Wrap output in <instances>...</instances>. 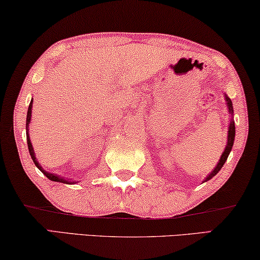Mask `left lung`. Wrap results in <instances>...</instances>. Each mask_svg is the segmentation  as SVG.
I'll return each mask as SVG.
<instances>
[{"label":"left lung","mask_w":260,"mask_h":260,"mask_svg":"<svg viewBox=\"0 0 260 260\" xmlns=\"http://www.w3.org/2000/svg\"><path fill=\"white\" fill-rule=\"evenodd\" d=\"M225 98H226V102H227V106H229V110H230V113L231 115H233V106H232V102H231V99L227 97V95H225ZM234 136H236V126H234V120L233 119H231V123H230V127H229V138H227V145H226V148H225V151L222 152V155H221V157H220V159H219V162H218V165H216V167L214 169H213V172L209 174V175L206 177V180L205 181H208V180H211L213 176L214 175H216V174L219 173V170L222 168V166L225 165V162H226V159H227V157H229V155H230V152H231V149H232V147H233V142H234Z\"/></svg>","instance_id":"1"}]
</instances>
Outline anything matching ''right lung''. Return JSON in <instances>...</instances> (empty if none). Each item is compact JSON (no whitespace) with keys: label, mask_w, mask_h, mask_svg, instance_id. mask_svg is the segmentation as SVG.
I'll use <instances>...</instances> for the list:
<instances>
[{"label":"right lung","mask_w":260,"mask_h":260,"mask_svg":"<svg viewBox=\"0 0 260 260\" xmlns=\"http://www.w3.org/2000/svg\"><path fill=\"white\" fill-rule=\"evenodd\" d=\"M31 106H33V101H30V104H29V108H28V112H27V122H26V133H27V144H28V149H29V154L31 156V158H33V161L35 163V166L38 167L39 169L41 170L42 173L45 174L46 176L48 177L51 181H55V182H62V183H74V181H67L66 179H63V177H60L59 175H56V174H51L48 172H46V170L42 169V167L39 165L37 157H35V154H34V149L31 147V143H30V140H29V134H28V130H29V123H30V116H31Z\"/></svg>","instance_id":"1"}]
</instances>
